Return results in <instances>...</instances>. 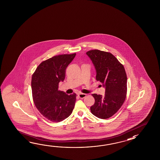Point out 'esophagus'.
<instances>
[{
  "label": "esophagus",
  "instance_id": "esophagus-1",
  "mask_svg": "<svg viewBox=\"0 0 160 160\" xmlns=\"http://www.w3.org/2000/svg\"><path fill=\"white\" fill-rule=\"evenodd\" d=\"M86 96V94H83V93H79L78 94V97L80 98H84Z\"/></svg>",
  "mask_w": 160,
  "mask_h": 160
}]
</instances>
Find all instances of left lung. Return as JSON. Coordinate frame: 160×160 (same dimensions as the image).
I'll list each match as a JSON object with an SVG mask.
<instances>
[{"label": "left lung", "instance_id": "obj_1", "mask_svg": "<svg viewBox=\"0 0 160 160\" xmlns=\"http://www.w3.org/2000/svg\"><path fill=\"white\" fill-rule=\"evenodd\" d=\"M95 66L96 80L105 87V94H92L95 103L91 112L99 118L107 119L115 114L125 102L127 94V76L122 64L113 55L92 50L86 52Z\"/></svg>", "mask_w": 160, "mask_h": 160}]
</instances>
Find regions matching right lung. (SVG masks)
Here are the masks:
<instances>
[{"label": "right lung", "instance_id": "1", "mask_svg": "<svg viewBox=\"0 0 160 160\" xmlns=\"http://www.w3.org/2000/svg\"><path fill=\"white\" fill-rule=\"evenodd\" d=\"M75 55H59L49 58L42 62L32 75L34 104L41 114L52 122L67 118L74 108L76 94L68 95L58 90V85L64 81L66 69Z\"/></svg>", "mask_w": 160, "mask_h": 160}]
</instances>
